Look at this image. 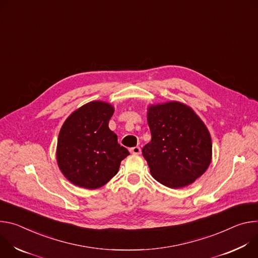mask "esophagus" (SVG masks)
<instances>
[{
    "instance_id": "obj_1",
    "label": "esophagus",
    "mask_w": 258,
    "mask_h": 258,
    "mask_svg": "<svg viewBox=\"0 0 258 258\" xmlns=\"http://www.w3.org/2000/svg\"><path fill=\"white\" fill-rule=\"evenodd\" d=\"M130 152H131L133 155H140L141 149H140L139 147H134V148L130 149Z\"/></svg>"
}]
</instances>
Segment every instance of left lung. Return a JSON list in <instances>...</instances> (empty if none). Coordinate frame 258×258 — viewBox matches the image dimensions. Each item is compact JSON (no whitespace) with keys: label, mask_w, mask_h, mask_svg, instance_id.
<instances>
[{"label":"left lung","mask_w":258,"mask_h":258,"mask_svg":"<svg viewBox=\"0 0 258 258\" xmlns=\"http://www.w3.org/2000/svg\"><path fill=\"white\" fill-rule=\"evenodd\" d=\"M152 140L142 149L153 177L171 188L192 183L212 159L210 133L186 104L169 101L148 107Z\"/></svg>","instance_id":"left-lung-1"}]
</instances>
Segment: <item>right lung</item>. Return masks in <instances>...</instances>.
<instances>
[{
    "label": "right lung",
    "instance_id": "right-lung-1",
    "mask_svg": "<svg viewBox=\"0 0 258 258\" xmlns=\"http://www.w3.org/2000/svg\"><path fill=\"white\" fill-rule=\"evenodd\" d=\"M113 111L107 102L91 101L71 113L63 123L56 159L62 174L75 185L87 189L104 185L130 155L108 128Z\"/></svg>",
    "mask_w": 258,
    "mask_h": 258
}]
</instances>
